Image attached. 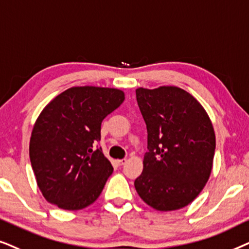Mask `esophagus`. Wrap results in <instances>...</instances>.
<instances>
[{"instance_id": "1", "label": "esophagus", "mask_w": 249, "mask_h": 249, "mask_svg": "<svg viewBox=\"0 0 249 249\" xmlns=\"http://www.w3.org/2000/svg\"><path fill=\"white\" fill-rule=\"evenodd\" d=\"M117 164L119 165V166H122V165H124V164H126V159H118L117 160Z\"/></svg>"}]
</instances>
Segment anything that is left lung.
<instances>
[{"instance_id":"obj_1","label":"left lung","mask_w":249,"mask_h":249,"mask_svg":"<svg viewBox=\"0 0 249 249\" xmlns=\"http://www.w3.org/2000/svg\"><path fill=\"white\" fill-rule=\"evenodd\" d=\"M135 93L148 132V151L135 190L155 210H180L196 199L210 178L213 125L197 99L178 86L139 88Z\"/></svg>"}]
</instances>
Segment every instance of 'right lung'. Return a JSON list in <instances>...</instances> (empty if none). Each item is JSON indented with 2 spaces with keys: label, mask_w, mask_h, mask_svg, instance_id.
Segmentation results:
<instances>
[{
  "label": "right lung",
  "mask_w": 249,
  "mask_h": 249,
  "mask_svg": "<svg viewBox=\"0 0 249 249\" xmlns=\"http://www.w3.org/2000/svg\"><path fill=\"white\" fill-rule=\"evenodd\" d=\"M124 99L118 89L74 86L45 106L33 127L29 157L49 203L78 211L98 199L114 168L94 145L102 121Z\"/></svg>",
  "instance_id": "add662e5"
}]
</instances>
